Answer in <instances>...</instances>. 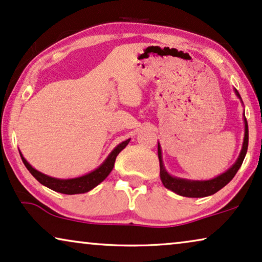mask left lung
Listing matches in <instances>:
<instances>
[{
	"label": "left lung",
	"mask_w": 262,
	"mask_h": 262,
	"mask_svg": "<svg viewBox=\"0 0 262 262\" xmlns=\"http://www.w3.org/2000/svg\"><path fill=\"white\" fill-rule=\"evenodd\" d=\"M235 93L238 98H241L238 91L235 89ZM242 101V100H241ZM244 119V139L242 150L239 152L238 159L231 167L215 178L209 179V181H189V179L177 178V177H172L169 173L165 169L164 162H162V155H161V148L160 144H158V155L159 161H160V178L162 184L165 188L172 190L173 192L178 193L181 196H185V198H206V196L213 195L220 189H223L227 183L231 182V179L236 176L237 171H238L242 162L246 158L247 150H248V139H249V134H248V123L247 119L243 114Z\"/></svg>",
	"instance_id": "8db88e82"
}]
</instances>
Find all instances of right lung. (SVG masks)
Here are the masks:
<instances>
[{"mask_svg": "<svg viewBox=\"0 0 262 262\" xmlns=\"http://www.w3.org/2000/svg\"><path fill=\"white\" fill-rule=\"evenodd\" d=\"M131 138L126 139V141L121 142L120 144H118L115 147L108 158L102 162L101 166H98L96 169H94L93 172L88 173L85 176L77 177V178H71V179H59V178H53V177H49L44 173H40L32 167L31 165L29 164L25 160L21 152H20V156H21V160L24 165L26 166V168L29 169L30 173L35 177V178L38 181L40 184L47 186V188L54 190V191L66 193V195H74V193H84L90 191L91 189H94L95 186H97L101 182H103L104 179L107 178L108 174L112 172V169L114 167L115 159L119 152H120L123 149L126 147L130 142Z\"/></svg>", "mask_w": 262, "mask_h": 262, "instance_id": "obj_1", "label": "right lung"}]
</instances>
